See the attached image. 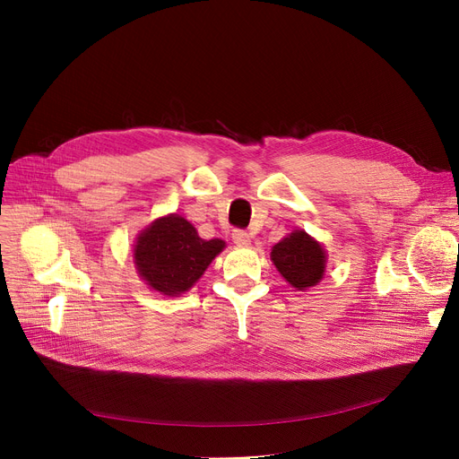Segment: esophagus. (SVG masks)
<instances>
[{
  "label": "esophagus",
  "instance_id": "obj_1",
  "mask_svg": "<svg viewBox=\"0 0 459 459\" xmlns=\"http://www.w3.org/2000/svg\"><path fill=\"white\" fill-rule=\"evenodd\" d=\"M232 239H234V243L239 245V247H247V245L250 243V236H248V232L243 230V229L232 230Z\"/></svg>",
  "mask_w": 459,
  "mask_h": 459
}]
</instances>
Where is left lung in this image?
Instances as JSON below:
<instances>
[{
    "instance_id": "8db88e82",
    "label": "left lung",
    "mask_w": 459,
    "mask_h": 459,
    "mask_svg": "<svg viewBox=\"0 0 459 459\" xmlns=\"http://www.w3.org/2000/svg\"><path fill=\"white\" fill-rule=\"evenodd\" d=\"M271 257L280 274L298 290L314 287L323 278L325 252L303 230H296L274 245Z\"/></svg>"
}]
</instances>
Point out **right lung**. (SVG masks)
Here are the masks:
<instances>
[{
  "mask_svg": "<svg viewBox=\"0 0 459 459\" xmlns=\"http://www.w3.org/2000/svg\"><path fill=\"white\" fill-rule=\"evenodd\" d=\"M223 247L221 239H202L185 218L170 214L142 232L134 257L140 276L154 290L178 296L202 278Z\"/></svg>",
  "mask_w": 459,
  "mask_h": 459,
  "instance_id": "1",
  "label": "right lung"
}]
</instances>
